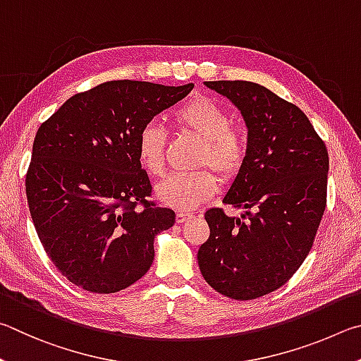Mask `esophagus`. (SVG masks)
Masks as SVG:
<instances>
[{"label": "esophagus", "instance_id": "1", "mask_svg": "<svg viewBox=\"0 0 361 361\" xmlns=\"http://www.w3.org/2000/svg\"><path fill=\"white\" fill-rule=\"evenodd\" d=\"M192 217H193V214H188V212H177L176 222H177V224H184V222H187L188 219H192Z\"/></svg>", "mask_w": 361, "mask_h": 361}]
</instances>
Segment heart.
Masks as SVG:
<instances>
[{
  "mask_svg": "<svg viewBox=\"0 0 361 361\" xmlns=\"http://www.w3.org/2000/svg\"><path fill=\"white\" fill-rule=\"evenodd\" d=\"M177 126L203 141L198 166H211L224 180L235 177L245 161V144L231 126V117L222 106L207 98L193 99L176 112ZM166 133L157 122H147L136 139L141 166L152 176H161L166 166ZM217 190V177L209 171L174 174L157 185V198L179 211H192L209 201Z\"/></svg>",
  "mask_w": 361,
  "mask_h": 361,
  "instance_id": "b5f03b06",
  "label": "heart"
}]
</instances>
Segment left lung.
Masks as SVG:
<instances>
[{
  "mask_svg": "<svg viewBox=\"0 0 361 361\" xmlns=\"http://www.w3.org/2000/svg\"><path fill=\"white\" fill-rule=\"evenodd\" d=\"M228 98L247 126L245 161L224 197L228 217L206 211L209 239L198 250L204 281L231 300L282 287L305 262L326 206L328 152L298 106L247 80L204 82Z\"/></svg>",
  "mask_w": 361,
  "mask_h": 361,
  "instance_id": "obj_1",
  "label": "left lung"
}]
</instances>
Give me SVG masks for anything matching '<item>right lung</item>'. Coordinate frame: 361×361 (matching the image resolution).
I'll list each match as a JSON object with an SVG mask.
<instances>
[{"mask_svg": "<svg viewBox=\"0 0 361 361\" xmlns=\"http://www.w3.org/2000/svg\"><path fill=\"white\" fill-rule=\"evenodd\" d=\"M111 80L69 98L36 133L27 200L44 250L69 282L116 293L147 273L174 211L149 203L139 130L193 90Z\"/></svg>", "mask_w": 361, "mask_h": 361, "instance_id": "add662e5", "label": "right lung"}]
</instances>
